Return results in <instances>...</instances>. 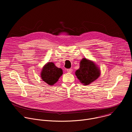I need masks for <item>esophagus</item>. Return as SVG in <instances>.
Listing matches in <instances>:
<instances>
[{
	"label": "esophagus",
	"mask_w": 132,
	"mask_h": 132,
	"mask_svg": "<svg viewBox=\"0 0 132 132\" xmlns=\"http://www.w3.org/2000/svg\"><path fill=\"white\" fill-rule=\"evenodd\" d=\"M67 71L69 72V73H71L72 71V69L71 68H69V69H67Z\"/></svg>",
	"instance_id": "obj_1"
}]
</instances>
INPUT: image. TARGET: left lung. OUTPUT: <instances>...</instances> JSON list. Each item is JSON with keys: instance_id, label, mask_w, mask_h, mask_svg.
<instances>
[{"instance_id": "obj_1", "label": "left lung", "mask_w": 132, "mask_h": 132, "mask_svg": "<svg viewBox=\"0 0 132 132\" xmlns=\"http://www.w3.org/2000/svg\"><path fill=\"white\" fill-rule=\"evenodd\" d=\"M80 64V68L75 73L78 79L84 85H89L99 77L100 70L94 63L84 58Z\"/></svg>"}]
</instances>
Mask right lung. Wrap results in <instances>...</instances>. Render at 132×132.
Instances as JSON below:
<instances>
[{"instance_id": "obj_1", "label": "right lung", "mask_w": 132, "mask_h": 132, "mask_svg": "<svg viewBox=\"0 0 132 132\" xmlns=\"http://www.w3.org/2000/svg\"><path fill=\"white\" fill-rule=\"evenodd\" d=\"M63 74L61 68H57L53 63H48L43 67L41 72L42 80L49 85H53L57 82Z\"/></svg>"}]
</instances>
